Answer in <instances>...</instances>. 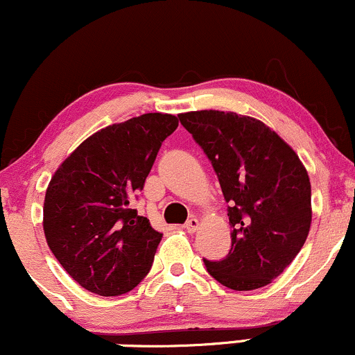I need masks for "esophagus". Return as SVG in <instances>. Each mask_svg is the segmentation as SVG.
Returning <instances> with one entry per match:
<instances>
[{"label":"esophagus","mask_w":355,"mask_h":355,"mask_svg":"<svg viewBox=\"0 0 355 355\" xmlns=\"http://www.w3.org/2000/svg\"><path fill=\"white\" fill-rule=\"evenodd\" d=\"M199 227V220L198 218H191L187 219V223L184 224V229L187 232H196V229Z\"/></svg>","instance_id":"1"}]
</instances>
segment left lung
Returning a JSON list of instances; mask_svg holds the SVG:
<instances>
[{
  "mask_svg": "<svg viewBox=\"0 0 355 355\" xmlns=\"http://www.w3.org/2000/svg\"><path fill=\"white\" fill-rule=\"evenodd\" d=\"M179 121L201 146L229 202L231 251L204 259L207 272L234 291L276 279L306 243L311 182L289 144L261 121L224 111H193Z\"/></svg>",
  "mask_w": 355,
  "mask_h": 355,
  "instance_id": "8db88e82",
  "label": "left lung"
}]
</instances>
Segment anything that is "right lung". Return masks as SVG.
I'll return each mask as SVG.
<instances>
[{"label":"right lung","instance_id":"right-lung-1","mask_svg":"<svg viewBox=\"0 0 355 355\" xmlns=\"http://www.w3.org/2000/svg\"><path fill=\"white\" fill-rule=\"evenodd\" d=\"M178 124L173 114L148 112L104 128L51 178L43 207L46 241L89 293L126 294L148 276L162 234L131 202Z\"/></svg>","mask_w":355,"mask_h":355}]
</instances>
